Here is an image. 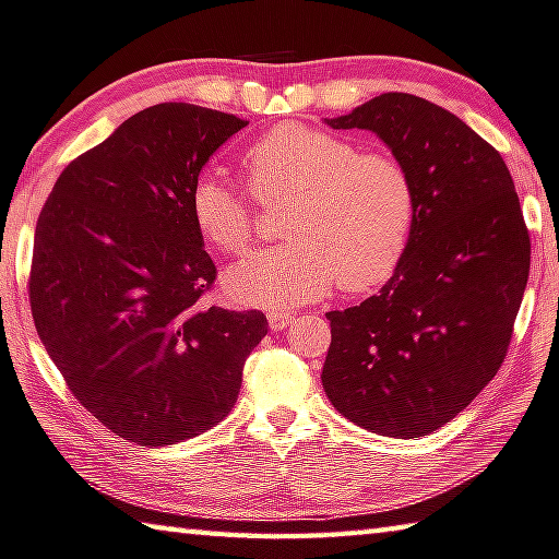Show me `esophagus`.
Masks as SVG:
<instances>
[{"mask_svg":"<svg viewBox=\"0 0 559 559\" xmlns=\"http://www.w3.org/2000/svg\"><path fill=\"white\" fill-rule=\"evenodd\" d=\"M266 318H269L271 330L278 332V330H288L290 324H293V320H296V314L286 312V310H269Z\"/></svg>","mask_w":559,"mask_h":559,"instance_id":"obj_1","label":"esophagus"}]
</instances>
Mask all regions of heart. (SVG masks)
<instances>
[{
    "label": "heart",
    "instance_id": "heart-1",
    "mask_svg": "<svg viewBox=\"0 0 559 559\" xmlns=\"http://www.w3.org/2000/svg\"><path fill=\"white\" fill-rule=\"evenodd\" d=\"M253 200L293 198L281 247L253 253L227 273L231 300L290 308L318 300L334 283L364 293L401 266L418 217L411 168L389 151H359L352 139L308 124H281L245 154ZM190 219L210 247L241 257L253 245V205L217 174L190 190Z\"/></svg>",
    "mask_w": 559,
    "mask_h": 559
}]
</instances>
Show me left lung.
Returning <instances> with one entry per match:
<instances>
[{
	"label": "left lung",
	"instance_id": "obj_1",
	"mask_svg": "<svg viewBox=\"0 0 559 559\" xmlns=\"http://www.w3.org/2000/svg\"><path fill=\"white\" fill-rule=\"evenodd\" d=\"M332 129H369L411 168L418 217L401 266L377 293L328 312L322 385L344 418L423 438L462 413L509 354L531 237L499 151L440 105L383 93Z\"/></svg>",
	"mask_w": 559,
	"mask_h": 559
}]
</instances>
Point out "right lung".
<instances>
[{
    "instance_id": "1",
    "label": "right lung",
    "mask_w": 559,
    "mask_h": 559,
    "mask_svg": "<svg viewBox=\"0 0 559 559\" xmlns=\"http://www.w3.org/2000/svg\"><path fill=\"white\" fill-rule=\"evenodd\" d=\"M249 124L164 103L70 160L40 210L28 302L63 381L87 413L141 448L227 418L261 310L207 306L217 269L190 219L207 158Z\"/></svg>"
}]
</instances>
